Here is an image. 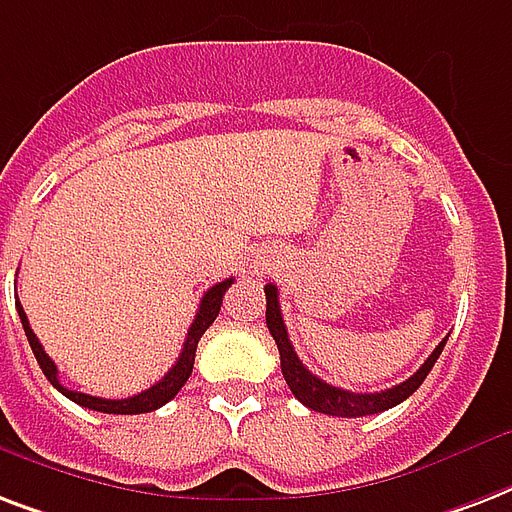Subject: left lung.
<instances>
[{
	"label": "left lung",
	"instance_id": "left-lung-1",
	"mask_svg": "<svg viewBox=\"0 0 512 512\" xmlns=\"http://www.w3.org/2000/svg\"><path fill=\"white\" fill-rule=\"evenodd\" d=\"M265 325L271 330L273 341L279 346V357H282V373L284 381L290 386V392L298 397L300 403L311 408V411L327 413V416H338V419H360V416H373V413L389 411L411 397L427 378L432 365L438 362L440 351L446 346L448 338L438 343V349L429 354L424 365H421L411 378H405L403 384L392 386V389H381V392H346L341 386H333L317 378L311 370L298 360V354L292 349L290 335L284 327L282 306H279V290L273 284H265Z\"/></svg>",
	"mask_w": 512,
	"mask_h": 512
}]
</instances>
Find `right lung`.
Returning a JSON list of instances; mask_svg holds the SVG:
<instances>
[{"label": "right lung", "mask_w": 512, "mask_h": 512, "mask_svg": "<svg viewBox=\"0 0 512 512\" xmlns=\"http://www.w3.org/2000/svg\"><path fill=\"white\" fill-rule=\"evenodd\" d=\"M233 279H225V282L214 284L212 290L204 292V298H201V306H198V314H195L193 325L187 330V338H185V346H182V354H179V360L174 362V368L166 373V376L158 381V384H152L150 389H144L139 395L134 397H126V400H104V397H93V395H83V392H72V389H66L61 381H58V368L56 362L50 360L45 349H42V343L39 338L34 335V330L29 327V319H26V311L23 306L15 300V308H18V317H21V325H23V333L29 338V346L34 351V357H37L39 368L45 373L50 384L56 386L58 392L64 397H69L72 403L83 405V408H91V411H99V413H120V416H128V413H150V411H158L161 405H166L171 397L177 395L179 389L185 386V381L190 378L193 373V362H195V349H198V341H201V335L209 330L217 314H220V306H222V295L228 290Z\"/></svg>", "instance_id": "add662e5"}]
</instances>
